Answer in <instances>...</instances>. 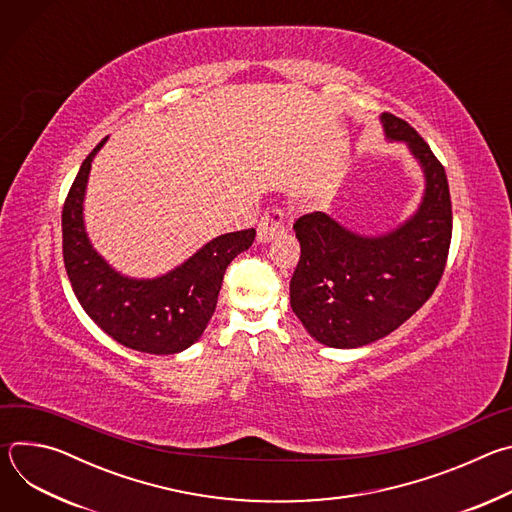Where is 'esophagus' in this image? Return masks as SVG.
Segmentation results:
<instances>
[{
    "instance_id": "34e87169",
    "label": "esophagus",
    "mask_w": 512,
    "mask_h": 512,
    "mask_svg": "<svg viewBox=\"0 0 512 512\" xmlns=\"http://www.w3.org/2000/svg\"><path fill=\"white\" fill-rule=\"evenodd\" d=\"M283 231H285V214H283V210L277 208V206H269V208L263 212L261 221H259V225H257V239H259L261 243H267V241H271L273 237L281 235Z\"/></svg>"
}]
</instances>
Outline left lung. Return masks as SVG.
Returning a JSON list of instances; mask_svg holds the SVG:
<instances>
[{
  "instance_id": "8db88e82",
  "label": "left lung",
  "mask_w": 512,
  "mask_h": 512,
  "mask_svg": "<svg viewBox=\"0 0 512 512\" xmlns=\"http://www.w3.org/2000/svg\"><path fill=\"white\" fill-rule=\"evenodd\" d=\"M387 137L405 141L425 172L417 214L397 231L360 237L324 212L300 216L302 247L289 281V304L306 330L332 348L371 344L409 320L440 283L452 243L446 170L401 117L383 113Z\"/></svg>"
}]
</instances>
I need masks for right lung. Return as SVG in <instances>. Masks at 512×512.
Wrapping results in <instances>:
<instances>
[{
	"instance_id": "right-lung-1",
	"label": "right lung",
	"mask_w": 512,
	"mask_h": 512,
	"mask_svg": "<svg viewBox=\"0 0 512 512\" xmlns=\"http://www.w3.org/2000/svg\"><path fill=\"white\" fill-rule=\"evenodd\" d=\"M83 162L62 206V257L77 300L89 318L119 344L176 354L194 344L216 310L231 261L255 241V229L212 239L178 269L158 279H129L113 271L91 247L83 225V196L91 162Z\"/></svg>"
}]
</instances>
